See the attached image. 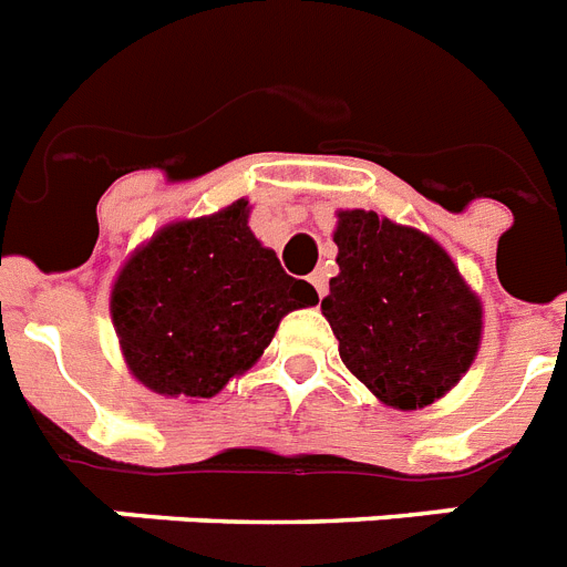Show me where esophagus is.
I'll list each match as a JSON object with an SVG mask.
<instances>
[{
  "mask_svg": "<svg viewBox=\"0 0 567 567\" xmlns=\"http://www.w3.org/2000/svg\"><path fill=\"white\" fill-rule=\"evenodd\" d=\"M308 282L315 285L320 297H326V288H329V285H326V270H315V274L308 276Z\"/></svg>",
  "mask_w": 567,
  "mask_h": 567,
  "instance_id": "esophagus-1",
  "label": "esophagus"
}]
</instances>
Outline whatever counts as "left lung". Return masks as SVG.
I'll return each mask as SVG.
<instances>
[{
  "label": "left lung",
  "mask_w": 567,
  "mask_h": 567,
  "mask_svg": "<svg viewBox=\"0 0 567 567\" xmlns=\"http://www.w3.org/2000/svg\"><path fill=\"white\" fill-rule=\"evenodd\" d=\"M334 244L340 274L320 308L352 375L399 411L449 393L481 343V302L449 252L363 209L340 212Z\"/></svg>",
  "instance_id": "obj_1"
}]
</instances>
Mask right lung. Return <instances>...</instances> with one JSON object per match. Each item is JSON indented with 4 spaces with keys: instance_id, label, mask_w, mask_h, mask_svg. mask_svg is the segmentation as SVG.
I'll return each mask as SVG.
<instances>
[{
    "instance_id": "obj_1",
    "label": "right lung",
    "mask_w": 567,
    "mask_h": 567,
    "mask_svg": "<svg viewBox=\"0 0 567 567\" xmlns=\"http://www.w3.org/2000/svg\"><path fill=\"white\" fill-rule=\"evenodd\" d=\"M315 285L282 270L247 227V200L159 229L122 268L110 299L133 375L163 395L209 399L259 361Z\"/></svg>"
}]
</instances>
